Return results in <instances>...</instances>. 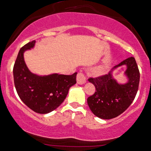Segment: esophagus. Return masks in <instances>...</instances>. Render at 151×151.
<instances>
[{
    "instance_id": "esophagus-1",
    "label": "esophagus",
    "mask_w": 151,
    "mask_h": 151,
    "mask_svg": "<svg viewBox=\"0 0 151 151\" xmlns=\"http://www.w3.org/2000/svg\"><path fill=\"white\" fill-rule=\"evenodd\" d=\"M77 83L78 84H83L86 83V77L82 73H79L77 75Z\"/></svg>"
}]
</instances>
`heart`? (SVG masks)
Instances as JSON below:
<instances>
[{"mask_svg":"<svg viewBox=\"0 0 151 151\" xmlns=\"http://www.w3.org/2000/svg\"><path fill=\"white\" fill-rule=\"evenodd\" d=\"M107 70H108V65H101L94 68V70H93V73L96 76H101L105 74L106 73Z\"/></svg>","mask_w":151,"mask_h":151,"instance_id":"b5f03b06","label":"heart"}]
</instances>
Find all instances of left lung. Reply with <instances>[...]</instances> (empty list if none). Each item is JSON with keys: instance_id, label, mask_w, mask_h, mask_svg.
I'll use <instances>...</instances> for the list:
<instances>
[{"instance_id": "1", "label": "left lung", "mask_w": 151, "mask_h": 151, "mask_svg": "<svg viewBox=\"0 0 151 151\" xmlns=\"http://www.w3.org/2000/svg\"><path fill=\"white\" fill-rule=\"evenodd\" d=\"M125 65L124 75L127 81L119 84L112 76L108 75L90 78L88 81L95 86V92L87 99V103L93 113L102 119H111L124 113L132 103L138 90L139 71L134 57H129L112 69Z\"/></svg>"}]
</instances>
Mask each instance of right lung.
I'll list each match as a JSON object with an SVG mask.
<instances>
[{
	"instance_id": "1",
	"label": "right lung",
	"mask_w": 151,
	"mask_h": 151,
	"mask_svg": "<svg viewBox=\"0 0 151 151\" xmlns=\"http://www.w3.org/2000/svg\"><path fill=\"white\" fill-rule=\"evenodd\" d=\"M35 41L29 42L20 49L14 65L15 88L21 100L35 113L46 114L58 108L76 83V75L53 73L38 76L28 69L24 60L25 51L32 49Z\"/></svg>"
}]
</instances>
